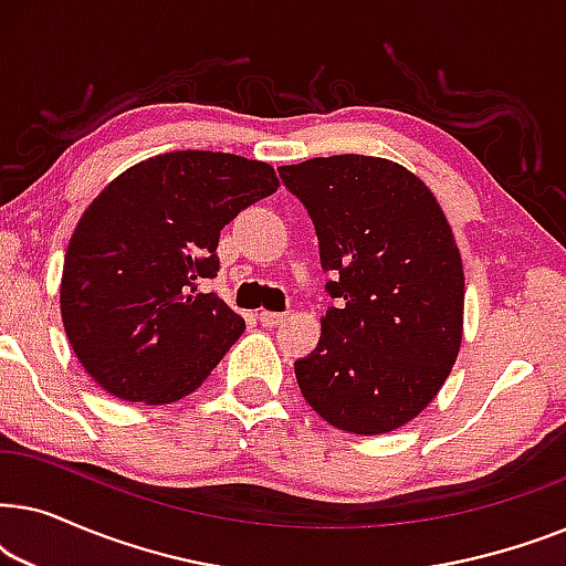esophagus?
Instances as JSON below:
<instances>
[{
    "mask_svg": "<svg viewBox=\"0 0 566 566\" xmlns=\"http://www.w3.org/2000/svg\"><path fill=\"white\" fill-rule=\"evenodd\" d=\"M289 316L285 314H277V312H260V322L265 324V327H277V324H283Z\"/></svg>",
    "mask_w": 566,
    "mask_h": 566,
    "instance_id": "1",
    "label": "esophagus"
}]
</instances>
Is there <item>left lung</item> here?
<instances>
[{
	"label": "left lung",
	"instance_id": "obj_1",
	"mask_svg": "<svg viewBox=\"0 0 566 566\" xmlns=\"http://www.w3.org/2000/svg\"><path fill=\"white\" fill-rule=\"evenodd\" d=\"M312 216L327 293L304 399L329 424L381 436L415 420L451 374L463 335V265L451 223L397 161L337 154L277 169Z\"/></svg>",
	"mask_w": 566,
	"mask_h": 566
}]
</instances>
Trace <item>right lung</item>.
Returning a JSON list of instances; mask_svg holds the SVG:
<instances>
[{"mask_svg": "<svg viewBox=\"0 0 566 566\" xmlns=\"http://www.w3.org/2000/svg\"><path fill=\"white\" fill-rule=\"evenodd\" d=\"M275 190L265 161L169 151L92 200L64 258L61 319L107 394L169 405L211 376L244 319L216 293H198V281L219 273L221 229Z\"/></svg>", "mask_w": 566, "mask_h": 566, "instance_id": "right-lung-1", "label": "right lung"}]
</instances>
